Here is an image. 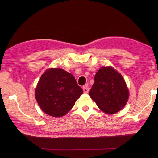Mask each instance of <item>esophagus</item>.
I'll return each mask as SVG.
<instances>
[{
    "instance_id": "esophagus-1",
    "label": "esophagus",
    "mask_w": 158,
    "mask_h": 158,
    "mask_svg": "<svg viewBox=\"0 0 158 158\" xmlns=\"http://www.w3.org/2000/svg\"><path fill=\"white\" fill-rule=\"evenodd\" d=\"M89 85H84V87H83V90H84V93H89Z\"/></svg>"
}]
</instances>
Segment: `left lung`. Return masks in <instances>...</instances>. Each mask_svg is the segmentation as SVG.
Segmentation results:
<instances>
[{
	"label": "left lung",
	"mask_w": 158,
	"mask_h": 158,
	"mask_svg": "<svg viewBox=\"0 0 158 158\" xmlns=\"http://www.w3.org/2000/svg\"><path fill=\"white\" fill-rule=\"evenodd\" d=\"M90 98L106 114H114L126 105L129 91L121 74L112 67H102L95 76Z\"/></svg>",
	"instance_id": "obj_1"
}]
</instances>
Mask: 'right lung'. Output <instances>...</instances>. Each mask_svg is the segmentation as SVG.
<instances>
[{
	"label": "right lung",
	"mask_w": 158,
	"mask_h": 158,
	"mask_svg": "<svg viewBox=\"0 0 158 158\" xmlns=\"http://www.w3.org/2000/svg\"><path fill=\"white\" fill-rule=\"evenodd\" d=\"M83 93L73 74L61 68H49L42 74L35 98L45 114L61 117L68 114Z\"/></svg>",
	"instance_id": "1"
}]
</instances>
